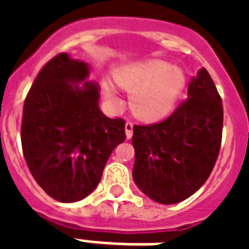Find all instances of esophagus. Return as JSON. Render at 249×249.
I'll use <instances>...</instances> for the list:
<instances>
[{
  "mask_svg": "<svg viewBox=\"0 0 249 249\" xmlns=\"http://www.w3.org/2000/svg\"><path fill=\"white\" fill-rule=\"evenodd\" d=\"M125 135H126V139H130L132 135H133V124L132 123L125 124Z\"/></svg>",
  "mask_w": 249,
  "mask_h": 249,
  "instance_id": "34e87169",
  "label": "esophagus"
}]
</instances>
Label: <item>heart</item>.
<instances>
[{
	"label": "heart",
	"instance_id": "1",
	"mask_svg": "<svg viewBox=\"0 0 249 249\" xmlns=\"http://www.w3.org/2000/svg\"><path fill=\"white\" fill-rule=\"evenodd\" d=\"M113 80L130 93V108L136 117L146 123L161 121L172 113L187 85L184 71L161 60L123 66L114 71ZM103 92L109 103L121 104L112 84L104 82Z\"/></svg>",
	"mask_w": 249,
	"mask_h": 249
}]
</instances>
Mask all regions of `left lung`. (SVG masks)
I'll return each instance as SVG.
<instances>
[{"label":"left lung","instance_id":"8db88e82","mask_svg":"<svg viewBox=\"0 0 249 249\" xmlns=\"http://www.w3.org/2000/svg\"><path fill=\"white\" fill-rule=\"evenodd\" d=\"M223 133V104L205 68L188 87L185 100L167 120L135 125L133 180L160 204H176L203 185L217 160Z\"/></svg>","mask_w":249,"mask_h":249}]
</instances>
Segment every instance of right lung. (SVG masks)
Returning a JSON list of instances; mask_svg holds the SVG:
<instances>
[{"label": "right lung", "instance_id": "right-lung-1", "mask_svg": "<svg viewBox=\"0 0 249 249\" xmlns=\"http://www.w3.org/2000/svg\"><path fill=\"white\" fill-rule=\"evenodd\" d=\"M89 65L61 53L36 77L24 103L21 142L37 184L60 203L85 198L125 140V121L100 110Z\"/></svg>", "mask_w": 249, "mask_h": 249}]
</instances>
